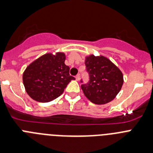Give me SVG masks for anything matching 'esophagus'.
<instances>
[{
	"label": "esophagus",
	"mask_w": 153,
	"mask_h": 153,
	"mask_svg": "<svg viewBox=\"0 0 153 153\" xmlns=\"http://www.w3.org/2000/svg\"><path fill=\"white\" fill-rule=\"evenodd\" d=\"M75 79H76V81H79V80H80V75H77L76 76H75Z\"/></svg>",
	"instance_id": "obj_1"
}]
</instances>
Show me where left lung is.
Segmentation results:
<instances>
[{
    "label": "left lung",
    "mask_w": 153,
    "mask_h": 153,
    "mask_svg": "<svg viewBox=\"0 0 153 153\" xmlns=\"http://www.w3.org/2000/svg\"><path fill=\"white\" fill-rule=\"evenodd\" d=\"M90 80L82 89L85 97L95 104H105L114 100L123 84L122 71L109 59L90 55L85 57Z\"/></svg>",
    "instance_id": "left-lung-1"
}]
</instances>
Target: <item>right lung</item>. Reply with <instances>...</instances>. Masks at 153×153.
Masks as SVG:
<instances>
[{"instance_id":"obj_1","label":"right lung","mask_w":153,"mask_h":153,"mask_svg":"<svg viewBox=\"0 0 153 153\" xmlns=\"http://www.w3.org/2000/svg\"><path fill=\"white\" fill-rule=\"evenodd\" d=\"M64 53H49L30 63L23 74L27 94L38 102H49L59 97L68 84L75 78L69 75L65 64Z\"/></svg>"}]
</instances>
